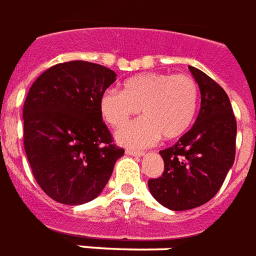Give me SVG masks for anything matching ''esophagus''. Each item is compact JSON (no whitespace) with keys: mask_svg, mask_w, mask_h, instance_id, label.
<instances>
[{"mask_svg":"<svg viewBox=\"0 0 256 256\" xmlns=\"http://www.w3.org/2000/svg\"><path fill=\"white\" fill-rule=\"evenodd\" d=\"M126 154H128V156H134V157H142L145 153L140 152V150H134V149H128V150H126Z\"/></svg>","mask_w":256,"mask_h":256,"instance_id":"obj_1","label":"esophagus"}]
</instances>
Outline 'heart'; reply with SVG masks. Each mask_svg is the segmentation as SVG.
<instances>
[{"mask_svg": "<svg viewBox=\"0 0 256 256\" xmlns=\"http://www.w3.org/2000/svg\"><path fill=\"white\" fill-rule=\"evenodd\" d=\"M200 104L196 80L187 74L141 73L123 82V90H110L100 99V112L112 128H120L136 114L144 118L118 130L116 141L130 148H145L162 137L180 138L194 122Z\"/></svg>", "mask_w": 256, "mask_h": 256, "instance_id": "heart-1", "label": "heart"}]
</instances>
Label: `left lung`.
I'll return each instance as SVG.
<instances>
[{
  "label": "left lung",
  "instance_id": "1",
  "mask_svg": "<svg viewBox=\"0 0 256 256\" xmlns=\"http://www.w3.org/2000/svg\"><path fill=\"white\" fill-rule=\"evenodd\" d=\"M188 69L200 86V114L175 145L160 150L164 172L148 182L153 198L175 212L209 202L222 186L236 152L238 126L228 94L204 72Z\"/></svg>",
  "mask_w": 256,
  "mask_h": 256
}]
</instances>
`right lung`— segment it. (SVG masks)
<instances>
[{"label": "right lung", "mask_w": 256, "mask_h": 256, "mask_svg": "<svg viewBox=\"0 0 256 256\" xmlns=\"http://www.w3.org/2000/svg\"><path fill=\"white\" fill-rule=\"evenodd\" d=\"M115 72L86 60L58 64L32 84L22 108L24 149L51 200L82 205L103 191L124 150L103 123L100 99Z\"/></svg>", "instance_id": "right-lung-1"}]
</instances>
